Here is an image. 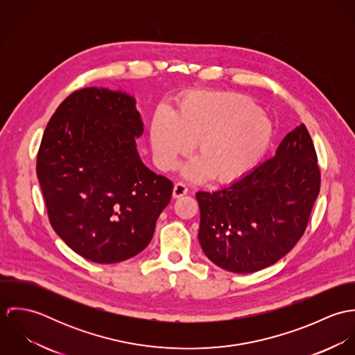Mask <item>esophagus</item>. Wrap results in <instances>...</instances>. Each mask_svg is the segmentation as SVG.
<instances>
[{
  "mask_svg": "<svg viewBox=\"0 0 355 355\" xmlns=\"http://www.w3.org/2000/svg\"><path fill=\"white\" fill-rule=\"evenodd\" d=\"M186 194H187V186L184 183H182V182L176 183L175 187H173V198H180V197H183Z\"/></svg>",
  "mask_w": 355,
  "mask_h": 355,
  "instance_id": "34e87169",
  "label": "esophagus"
}]
</instances>
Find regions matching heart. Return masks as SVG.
<instances>
[{
  "instance_id": "heart-1",
  "label": "heart",
  "mask_w": 355,
  "mask_h": 355,
  "mask_svg": "<svg viewBox=\"0 0 355 355\" xmlns=\"http://www.w3.org/2000/svg\"><path fill=\"white\" fill-rule=\"evenodd\" d=\"M273 139V123L248 97L223 92H194L175 113L158 106L150 120L153 155L161 169L175 166L193 149L183 173L203 180L210 173L218 182L236 180L254 169Z\"/></svg>"
}]
</instances>
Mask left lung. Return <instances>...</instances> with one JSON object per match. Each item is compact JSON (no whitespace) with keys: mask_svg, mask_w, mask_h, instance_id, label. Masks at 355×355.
Returning <instances> with one entry per match:
<instances>
[{"mask_svg":"<svg viewBox=\"0 0 355 355\" xmlns=\"http://www.w3.org/2000/svg\"><path fill=\"white\" fill-rule=\"evenodd\" d=\"M320 193L317 155L304 124L275 157L216 191L196 194L205 255L234 273H253L288 253L304 235Z\"/></svg>","mask_w":355,"mask_h":355,"instance_id":"1","label":"left lung"}]
</instances>
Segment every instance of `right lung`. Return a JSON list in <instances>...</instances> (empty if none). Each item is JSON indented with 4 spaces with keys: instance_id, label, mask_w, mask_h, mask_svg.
Listing matches in <instances>:
<instances>
[{
    "instance_id": "1",
    "label": "right lung",
    "mask_w": 355,
    "mask_h": 355,
    "mask_svg": "<svg viewBox=\"0 0 355 355\" xmlns=\"http://www.w3.org/2000/svg\"><path fill=\"white\" fill-rule=\"evenodd\" d=\"M144 121L132 96L86 87L51 116L37 175L55 234L97 263L141 253L171 201L173 184L150 171L137 150Z\"/></svg>"
}]
</instances>
